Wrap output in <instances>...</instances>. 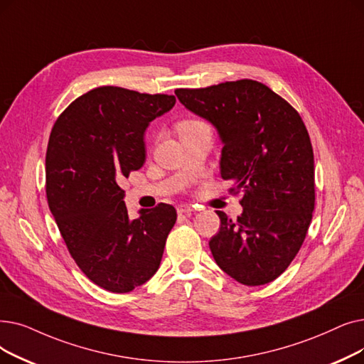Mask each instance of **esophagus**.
Masks as SVG:
<instances>
[{
  "instance_id": "34e87169",
  "label": "esophagus",
  "mask_w": 364,
  "mask_h": 364,
  "mask_svg": "<svg viewBox=\"0 0 364 364\" xmlns=\"http://www.w3.org/2000/svg\"><path fill=\"white\" fill-rule=\"evenodd\" d=\"M193 211L195 210H193L192 205H178V207H177V213L180 215H192Z\"/></svg>"
}]
</instances>
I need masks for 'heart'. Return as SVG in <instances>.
Returning a JSON list of instances; mask_svg holds the SVG:
<instances>
[{
	"label": "heart",
	"instance_id": "b5f03b06",
	"mask_svg": "<svg viewBox=\"0 0 364 364\" xmlns=\"http://www.w3.org/2000/svg\"><path fill=\"white\" fill-rule=\"evenodd\" d=\"M200 126H207L202 120H198V119H184L181 122H178L177 124V131L178 134H184V132H191L193 129H198L200 128Z\"/></svg>",
	"mask_w": 364,
	"mask_h": 364
}]
</instances>
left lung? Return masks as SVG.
Returning <instances> with one entry per match:
<instances>
[{
  "mask_svg": "<svg viewBox=\"0 0 364 364\" xmlns=\"http://www.w3.org/2000/svg\"><path fill=\"white\" fill-rule=\"evenodd\" d=\"M180 102L210 120L223 141L221 177L244 193L242 214L223 211L210 248L244 286L278 278L302 247L315 207L314 151L306 126L278 93L256 80L177 89Z\"/></svg>",
  "mask_w": 364,
  "mask_h": 364,
  "instance_id": "left-lung-1",
  "label": "left lung"
}]
</instances>
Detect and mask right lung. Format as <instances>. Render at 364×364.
Returning <instances> with one entry per match:
<instances>
[{
    "label": "right lung",
    "mask_w": 364,
    "mask_h": 364,
    "mask_svg": "<svg viewBox=\"0 0 364 364\" xmlns=\"http://www.w3.org/2000/svg\"><path fill=\"white\" fill-rule=\"evenodd\" d=\"M176 104L166 93L101 86L55 122L46 151V195L71 257L104 290L128 293L159 269L177 213L159 203L131 218L119 186L146 161L144 131Z\"/></svg>",
    "instance_id": "right-lung-1"
}]
</instances>
